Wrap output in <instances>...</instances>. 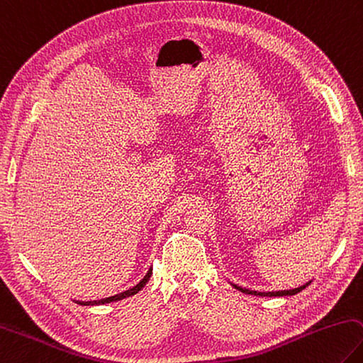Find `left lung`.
Wrapping results in <instances>:
<instances>
[{
  "mask_svg": "<svg viewBox=\"0 0 363 363\" xmlns=\"http://www.w3.org/2000/svg\"><path fill=\"white\" fill-rule=\"evenodd\" d=\"M309 282H311V281H309ZM309 282H308V284H305V286H301V287L292 289V291H279V292H257V291H249V289L238 287L236 284H233V287H235V289H238V291H241V292L249 294V295H260V296H287V295H295V294L301 292L303 289H305L306 286H309Z\"/></svg>",
  "mask_w": 363,
  "mask_h": 363,
  "instance_id": "left-lung-1",
  "label": "left lung"
}]
</instances>
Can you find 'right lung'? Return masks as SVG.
<instances>
[{
  "label": "right lung",
  "instance_id": "obj_1",
  "mask_svg": "<svg viewBox=\"0 0 363 363\" xmlns=\"http://www.w3.org/2000/svg\"><path fill=\"white\" fill-rule=\"evenodd\" d=\"M150 274H152V269H149L147 274L144 276V278H143L140 282H138V284H136L135 287H131V289H128V291H125V292H122V294H117V295H114V296H108V298H101V300H95V301H79V305H85V306H87V305H104V303L118 301V300H122V298H127V296H131V295L138 294L144 286H146V282L149 281Z\"/></svg>",
  "mask_w": 363,
  "mask_h": 363
}]
</instances>
